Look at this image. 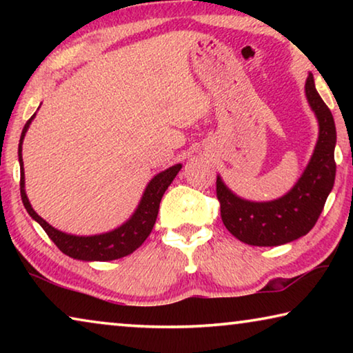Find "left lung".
<instances>
[{"instance_id": "8db88e82", "label": "left lung", "mask_w": 353, "mask_h": 353, "mask_svg": "<svg viewBox=\"0 0 353 353\" xmlns=\"http://www.w3.org/2000/svg\"><path fill=\"white\" fill-rule=\"evenodd\" d=\"M305 93L319 121V140L305 172L288 194L271 202L240 199L216 179V198L225 229L250 246H279L307 235L313 229L330 194L336 174V128L327 104L316 92L313 74Z\"/></svg>"}]
</instances>
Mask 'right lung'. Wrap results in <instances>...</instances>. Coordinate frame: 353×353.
<instances>
[{
  "mask_svg": "<svg viewBox=\"0 0 353 353\" xmlns=\"http://www.w3.org/2000/svg\"><path fill=\"white\" fill-rule=\"evenodd\" d=\"M34 115L28 119L21 132L20 145H19V160H20V193L23 205L28 210V213L37 221V223L43 227L46 235L51 238L52 243L62 250L65 255L71 256V259L83 260V261H109L117 260L121 256H126L132 254L135 249H139L143 241L146 240L151 234L152 227L155 224L159 213V205L162 201V196L170 187V183L174 181L177 172L181 171L182 165L171 166L163 172L155 176L146 187L145 194H143L141 202L134 216L130 218L126 224H123L118 229L109 232V234L94 235V236H74L67 235L63 232L54 229V227L46 223L43 218H40L37 213L32 210L31 204H29L28 196L25 193V171H23V157H21V145L25 134L31 124Z\"/></svg>",
  "mask_w": 353,
  "mask_h": 353,
  "instance_id": "1",
  "label": "right lung"
}]
</instances>
